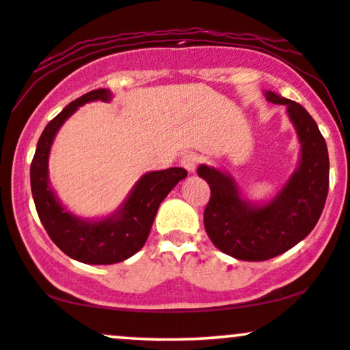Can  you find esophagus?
Segmentation results:
<instances>
[{"label":"esophagus","instance_id":"obj_1","mask_svg":"<svg viewBox=\"0 0 350 350\" xmlns=\"http://www.w3.org/2000/svg\"><path fill=\"white\" fill-rule=\"evenodd\" d=\"M199 163H200V156H199V152H196V151L186 152V154L183 156V159H180L183 167L184 170H187L189 172H194Z\"/></svg>","mask_w":350,"mask_h":350}]
</instances>
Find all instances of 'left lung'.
Masks as SVG:
<instances>
[{
	"label": "left lung",
	"instance_id": "8db88e82",
	"mask_svg": "<svg viewBox=\"0 0 350 350\" xmlns=\"http://www.w3.org/2000/svg\"><path fill=\"white\" fill-rule=\"evenodd\" d=\"M267 100L286 105L301 143V161L276 198L253 206L240 198L234 179L222 171L199 166L211 199L204 211V227L220 252L245 262L278 256L306 239L323 214L329 191L326 139L312 116L299 103L267 92Z\"/></svg>",
	"mask_w": 350,
	"mask_h": 350
}]
</instances>
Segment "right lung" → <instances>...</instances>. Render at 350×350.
<instances>
[{"label": "right lung", "instance_id": "right-lung-1", "mask_svg": "<svg viewBox=\"0 0 350 350\" xmlns=\"http://www.w3.org/2000/svg\"><path fill=\"white\" fill-rule=\"evenodd\" d=\"M110 98V92L98 88L70 102L44 128L31 163V191L47 235L67 256L88 265L118 263L135 255L148 240L159 204L187 176L184 167L148 172L136 183L120 211L98 222L79 219L60 206L47 178V159L54 136L83 103L94 100L108 102Z\"/></svg>", "mask_w": 350, "mask_h": 350}]
</instances>
